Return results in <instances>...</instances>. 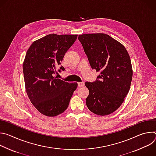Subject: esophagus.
Listing matches in <instances>:
<instances>
[{"instance_id":"esophagus-1","label":"esophagus","mask_w":156,"mask_h":156,"mask_svg":"<svg viewBox=\"0 0 156 156\" xmlns=\"http://www.w3.org/2000/svg\"><path fill=\"white\" fill-rule=\"evenodd\" d=\"M84 82H83V81L78 82V87H83V86H84Z\"/></svg>"}]
</instances>
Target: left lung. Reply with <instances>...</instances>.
<instances>
[{
	"instance_id": "left-lung-1",
	"label": "left lung",
	"mask_w": 156,
	"mask_h": 156,
	"mask_svg": "<svg viewBox=\"0 0 156 156\" xmlns=\"http://www.w3.org/2000/svg\"><path fill=\"white\" fill-rule=\"evenodd\" d=\"M93 69L101 71L94 82L85 83L90 94L86 103L91 112L107 115L118 109L128 93L133 76L129 55L119 42L104 33L78 36Z\"/></svg>"
}]
</instances>
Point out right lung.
Segmentation results:
<instances>
[{
    "label": "right lung",
    "mask_w": 156,
    "mask_h": 156,
    "mask_svg": "<svg viewBox=\"0 0 156 156\" xmlns=\"http://www.w3.org/2000/svg\"><path fill=\"white\" fill-rule=\"evenodd\" d=\"M77 34H51L31 44L23 64L28 96L36 109L48 117L58 115L67 108L78 86L55 76L57 67L73 45ZM64 71L61 66L58 72Z\"/></svg>",
    "instance_id": "right-lung-1"
}]
</instances>
